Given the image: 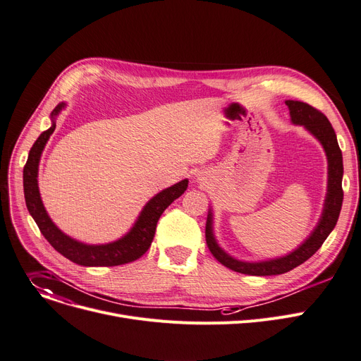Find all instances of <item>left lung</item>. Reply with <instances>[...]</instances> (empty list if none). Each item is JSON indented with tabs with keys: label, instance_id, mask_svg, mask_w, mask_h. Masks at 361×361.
Returning <instances> with one entry per match:
<instances>
[{
	"label": "left lung",
	"instance_id": "1",
	"mask_svg": "<svg viewBox=\"0 0 361 361\" xmlns=\"http://www.w3.org/2000/svg\"><path fill=\"white\" fill-rule=\"evenodd\" d=\"M286 106L289 107L290 120L293 125L303 126L312 136H314L325 151L328 161V184H326V196L324 200V209L321 218L310 232L305 241L292 252L283 257L262 259V261H243L228 254L216 241L213 232V212L209 209L207 221H206V243L213 254L225 267L248 276H277L293 270L300 266L302 262L314 255L321 245L324 244L328 235L337 225L338 216L343 206V154L338 147L337 135H335L329 120L324 113L314 109L303 102L286 100Z\"/></svg>",
	"mask_w": 361,
	"mask_h": 361
}]
</instances>
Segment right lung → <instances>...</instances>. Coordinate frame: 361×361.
Returning <instances> with one entry per match:
<instances>
[{
    "label": "right lung",
    "mask_w": 361,
    "mask_h": 361,
    "mask_svg": "<svg viewBox=\"0 0 361 361\" xmlns=\"http://www.w3.org/2000/svg\"><path fill=\"white\" fill-rule=\"evenodd\" d=\"M65 103H59L51 113L52 126L40 133L37 140L29 152V158L23 170V187H24V199L32 218L37 224L42 235L59 254L72 262L80 264L85 267H113L122 266V264L132 262L140 258L148 251L152 244L155 235L157 224L161 218L164 210L170 206L176 199H178L187 190L188 180H181L177 184L164 188L155 195L143 209L140 210L137 219L133 226L122 238L116 239L107 244H85L78 239L71 238L63 233L49 218L47 214L39 191V162L42 152L46 147L47 140L56 128V117L65 109Z\"/></svg>",
    "instance_id": "1"
}]
</instances>
